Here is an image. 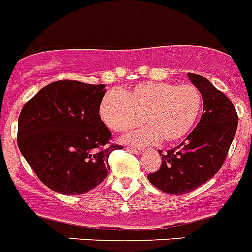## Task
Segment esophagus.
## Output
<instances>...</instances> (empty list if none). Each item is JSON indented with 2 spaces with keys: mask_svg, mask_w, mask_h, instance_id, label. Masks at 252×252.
Here are the masks:
<instances>
[{
  "mask_svg": "<svg viewBox=\"0 0 252 252\" xmlns=\"http://www.w3.org/2000/svg\"><path fill=\"white\" fill-rule=\"evenodd\" d=\"M126 150L130 153H134V154H139V153H141L140 148H135V147H126Z\"/></svg>",
  "mask_w": 252,
  "mask_h": 252,
  "instance_id": "obj_1",
  "label": "esophagus"
}]
</instances>
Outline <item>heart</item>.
<instances>
[{"label": "heart", "instance_id": "heart-1", "mask_svg": "<svg viewBox=\"0 0 252 252\" xmlns=\"http://www.w3.org/2000/svg\"><path fill=\"white\" fill-rule=\"evenodd\" d=\"M203 105L200 90L192 84L139 83L122 94H105L99 113L107 127L125 132L145 122L149 127L128 135L125 141L143 144L160 139L175 143L193 127Z\"/></svg>", "mask_w": 252, "mask_h": 252}]
</instances>
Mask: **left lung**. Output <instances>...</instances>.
Returning a JSON list of instances; mask_svg holds the SVG:
<instances>
[{
    "instance_id": "left-lung-1",
    "label": "left lung",
    "mask_w": 252,
    "mask_h": 252,
    "mask_svg": "<svg viewBox=\"0 0 252 252\" xmlns=\"http://www.w3.org/2000/svg\"><path fill=\"white\" fill-rule=\"evenodd\" d=\"M203 96V115L191 134L173 149L159 150L162 164L148 175L163 192L184 195L206 182L222 168L237 130L238 116L228 96L208 79L189 72Z\"/></svg>"
}]
</instances>
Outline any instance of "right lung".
I'll return each mask as SVG.
<instances>
[{
  "label": "right lung",
  "instance_id": "add662e5",
  "mask_svg": "<svg viewBox=\"0 0 252 252\" xmlns=\"http://www.w3.org/2000/svg\"><path fill=\"white\" fill-rule=\"evenodd\" d=\"M103 84L59 80L40 89L19 116L18 145L47 188L64 195L95 189L108 176V157L121 145L99 115Z\"/></svg>",
  "mask_w": 252,
  "mask_h": 252
}]
</instances>
